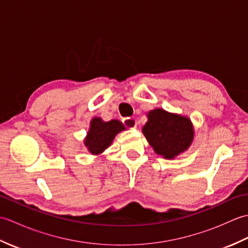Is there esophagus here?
I'll use <instances>...</instances> for the list:
<instances>
[{"label": "esophagus", "instance_id": "obj_1", "mask_svg": "<svg viewBox=\"0 0 248 248\" xmlns=\"http://www.w3.org/2000/svg\"><path fill=\"white\" fill-rule=\"evenodd\" d=\"M123 123L124 124L125 128L128 129H134L136 127V124H138V121L134 117H127V118H124Z\"/></svg>", "mask_w": 248, "mask_h": 248}]
</instances>
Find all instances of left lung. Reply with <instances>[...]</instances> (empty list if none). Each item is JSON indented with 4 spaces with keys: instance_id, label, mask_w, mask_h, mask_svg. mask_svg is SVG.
Returning a JSON list of instances; mask_svg holds the SVG:
<instances>
[{
    "instance_id": "obj_1",
    "label": "left lung",
    "mask_w": 248,
    "mask_h": 248,
    "mask_svg": "<svg viewBox=\"0 0 248 248\" xmlns=\"http://www.w3.org/2000/svg\"><path fill=\"white\" fill-rule=\"evenodd\" d=\"M143 133L156 154L166 159L186 150L194 136L191 120L161 108L149 112Z\"/></svg>"
}]
</instances>
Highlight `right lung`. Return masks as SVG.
<instances>
[{
    "mask_svg": "<svg viewBox=\"0 0 248 248\" xmlns=\"http://www.w3.org/2000/svg\"><path fill=\"white\" fill-rule=\"evenodd\" d=\"M123 130H124V124L118 120L104 123L100 118H93L85 140V146L93 155H98L108 148L115 135Z\"/></svg>",
    "mask_w": 248,
    "mask_h": 248,
    "instance_id": "1",
    "label": "right lung"
}]
</instances>
